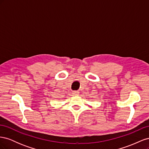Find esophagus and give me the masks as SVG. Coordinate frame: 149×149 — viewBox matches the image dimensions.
Listing matches in <instances>:
<instances>
[{
  "instance_id": "1",
  "label": "esophagus",
  "mask_w": 149,
  "mask_h": 149,
  "mask_svg": "<svg viewBox=\"0 0 149 149\" xmlns=\"http://www.w3.org/2000/svg\"><path fill=\"white\" fill-rule=\"evenodd\" d=\"M79 91H73V96H78V94H79Z\"/></svg>"
}]
</instances>
